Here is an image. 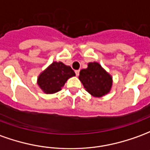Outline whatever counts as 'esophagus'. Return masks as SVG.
<instances>
[{"label": "esophagus", "instance_id": "34e87169", "mask_svg": "<svg viewBox=\"0 0 150 150\" xmlns=\"http://www.w3.org/2000/svg\"><path fill=\"white\" fill-rule=\"evenodd\" d=\"M75 75H76V76H78V75H79V70H76V71H75Z\"/></svg>", "mask_w": 150, "mask_h": 150}]
</instances>
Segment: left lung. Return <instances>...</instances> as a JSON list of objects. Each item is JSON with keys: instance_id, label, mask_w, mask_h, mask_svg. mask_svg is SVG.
<instances>
[{"instance_id": "obj_1", "label": "left lung", "mask_w": 150, "mask_h": 150, "mask_svg": "<svg viewBox=\"0 0 150 150\" xmlns=\"http://www.w3.org/2000/svg\"><path fill=\"white\" fill-rule=\"evenodd\" d=\"M79 79L83 88L94 97H102L110 92L113 77L97 62H88V67L79 72Z\"/></svg>"}]
</instances>
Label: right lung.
Wrapping results in <instances>:
<instances>
[{
	"mask_svg": "<svg viewBox=\"0 0 150 150\" xmlns=\"http://www.w3.org/2000/svg\"><path fill=\"white\" fill-rule=\"evenodd\" d=\"M75 75L71 67L62 62H53L39 75L37 84L45 93L53 94L62 90L68 79Z\"/></svg>",
	"mask_w": 150,
	"mask_h": 150,
	"instance_id": "add662e5",
	"label": "right lung"
}]
</instances>
